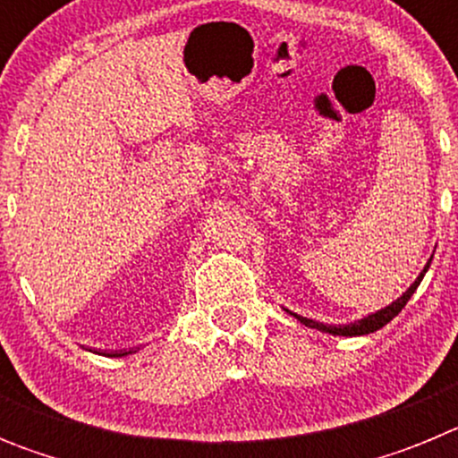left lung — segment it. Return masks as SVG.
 Returning a JSON list of instances; mask_svg holds the SVG:
<instances>
[{"mask_svg": "<svg viewBox=\"0 0 458 458\" xmlns=\"http://www.w3.org/2000/svg\"><path fill=\"white\" fill-rule=\"evenodd\" d=\"M431 259H434V257H431ZM431 259H428V264L424 266L422 273H420L418 279H415V282H412V284L408 286V291L402 295V298H396V301L392 302V305L383 307V310H378V311H376V314H369V317L360 318V321L349 323V326H326V323H318V321H314V318H305V317H301V314H293V311H289V314H293V317L298 318V321H301V323H305L307 327H317V330H321V333L342 335V337H358V335L376 333V330H380V327H383V326H387V323H390L392 318H394L396 314H399V311L403 310V307H406V302L411 301V295L415 293V289H418L420 282H422L424 273H427L428 266H431Z\"/></svg>", "mask_w": 458, "mask_h": 458, "instance_id": "obj_1", "label": "left lung"}]
</instances>
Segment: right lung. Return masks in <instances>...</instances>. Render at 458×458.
I'll return each instance as SVG.
<instances>
[{"instance_id": "1", "label": "right lung", "mask_w": 458, "mask_h": 458, "mask_svg": "<svg viewBox=\"0 0 458 458\" xmlns=\"http://www.w3.org/2000/svg\"><path fill=\"white\" fill-rule=\"evenodd\" d=\"M128 353H132V351H116V353L112 355H114V358H121V355H128Z\"/></svg>"}]
</instances>
